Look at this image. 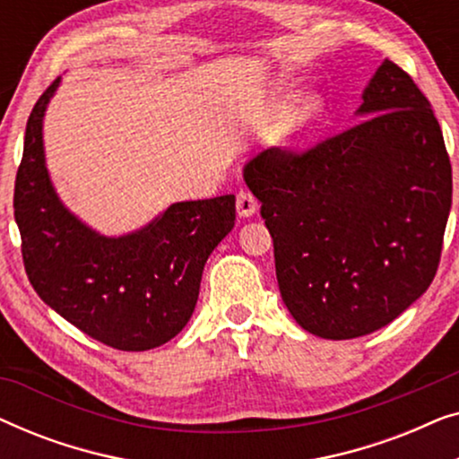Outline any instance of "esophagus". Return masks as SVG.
<instances>
[{
  "instance_id": "obj_1",
  "label": "esophagus",
  "mask_w": 459,
  "mask_h": 459,
  "mask_svg": "<svg viewBox=\"0 0 459 459\" xmlns=\"http://www.w3.org/2000/svg\"><path fill=\"white\" fill-rule=\"evenodd\" d=\"M256 209H259V203L250 192H238L236 196V211L240 217H253Z\"/></svg>"
}]
</instances>
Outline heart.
I'll return each mask as SVG.
<instances>
[{
    "instance_id": "1",
    "label": "heart",
    "mask_w": 459,
    "mask_h": 459,
    "mask_svg": "<svg viewBox=\"0 0 459 459\" xmlns=\"http://www.w3.org/2000/svg\"><path fill=\"white\" fill-rule=\"evenodd\" d=\"M280 91L281 85H273L272 90H269V96H278ZM324 110L325 102L317 91L300 93V96L292 102L290 108H288L284 118H281L275 140H278L281 146H288V143L297 140V137L307 134V131L322 118Z\"/></svg>"
}]
</instances>
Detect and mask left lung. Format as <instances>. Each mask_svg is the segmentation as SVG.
<instances>
[{
	"label": "left lung",
	"instance_id": "1",
	"mask_svg": "<svg viewBox=\"0 0 459 459\" xmlns=\"http://www.w3.org/2000/svg\"><path fill=\"white\" fill-rule=\"evenodd\" d=\"M363 121L303 154L269 148L244 165L273 240L284 305L328 341L391 324L435 278L451 209V162L435 112L385 60Z\"/></svg>",
	"mask_w": 459,
	"mask_h": 459
}]
</instances>
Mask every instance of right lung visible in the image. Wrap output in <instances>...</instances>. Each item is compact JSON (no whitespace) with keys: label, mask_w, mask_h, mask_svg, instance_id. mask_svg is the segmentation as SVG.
I'll use <instances>...</instances> for the list:
<instances>
[{"label":"right lung","mask_w":459,"mask_h":459,"mask_svg":"<svg viewBox=\"0 0 459 459\" xmlns=\"http://www.w3.org/2000/svg\"><path fill=\"white\" fill-rule=\"evenodd\" d=\"M60 77L37 100L24 134L14 217L24 269L43 303L118 351L178 336L198 300L204 263L234 230L236 196L173 203L143 228L104 236L71 212L49 179L43 117Z\"/></svg>","instance_id":"obj_1"}]
</instances>
